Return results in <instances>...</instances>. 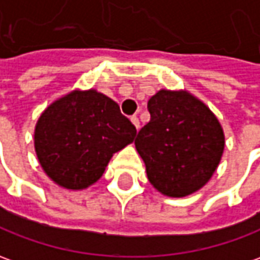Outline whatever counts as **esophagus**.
Wrapping results in <instances>:
<instances>
[{"mask_svg": "<svg viewBox=\"0 0 260 260\" xmlns=\"http://www.w3.org/2000/svg\"><path fill=\"white\" fill-rule=\"evenodd\" d=\"M131 122L134 123V126H135L137 129H139V126H141V125H139V119H138L137 116H131Z\"/></svg>", "mask_w": 260, "mask_h": 260, "instance_id": "obj_1", "label": "esophagus"}]
</instances>
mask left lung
<instances>
[{"label":"left lung","instance_id":"obj_1","mask_svg":"<svg viewBox=\"0 0 260 260\" xmlns=\"http://www.w3.org/2000/svg\"><path fill=\"white\" fill-rule=\"evenodd\" d=\"M151 121L135 139L155 189L183 198L204 188L225 149V134L209 107L186 89H159L148 101Z\"/></svg>","mask_w":260,"mask_h":260}]
</instances>
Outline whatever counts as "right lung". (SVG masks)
<instances>
[{"label":"right lung","instance_id":"obj_1","mask_svg":"<svg viewBox=\"0 0 260 260\" xmlns=\"http://www.w3.org/2000/svg\"><path fill=\"white\" fill-rule=\"evenodd\" d=\"M135 135L115 101L93 88H77L44 109L35 123L34 148L51 181L63 189L84 190Z\"/></svg>","mask_w":260,"mask_h":260}]
</instances>
